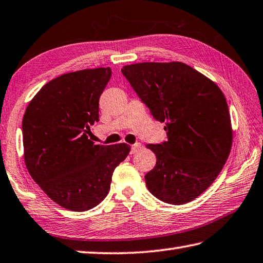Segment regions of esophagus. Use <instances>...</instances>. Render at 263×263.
Instances as JSON below:
<instances>
[{
    "label": "esophagus",
    "instance_id": "esophagus-1",
    "mask_svg": "<svg viewBox=\"0 0 263 263\" xmlns=\"http://www.w3.org/2000/svg\"><path fill=\"white\" fill-rule=\"evenodd\" d=\"M142 148V144L141 143H135V144L132 145V153H136L138 150Z\"/></svg>",
    "mask_w": 263,
    "mask_h": 263
}]
</instances>
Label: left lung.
Masks as SVG:
<instances>
[{
	"mask_svg": "<svg viewBox=\"0 0 263 263\" xmlns=\"http://www.w3.org/2000/svg\"><path fill=\"white\" fill-rule=\"evenodd\" d=\"M121 72L152 117L166 125L167 141L146 145L157 157L145 175L148 191L172 205L193 200L214 182L231 150L223 92L181 62L132 64Z\"/></svg>",
	"mask_w": 263,
	"mask_h": 263,
	"instance_id": "1",
	"label": "left lung"
}]
</instances>
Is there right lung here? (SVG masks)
Returning <instances> with one entry per match:
<instances>
[{"label":"right lung","mask_w":263,"mask_h":263,"mask_svg":"<svg viewBox=\"0 0 263 263\" xmlns=\"http://www.w3.org/2000/svg\"><path fill=\"white\" fill-rule=\"evenodd\" d=\"M111 74L110 67L63 74L40 89L23 118L27 171L66 210L83 212L100 204L116 167L130 151L126 143L95 144L87 135L100 120V97Z\"/></svg>","instance_id":"1"}]
</instances>
